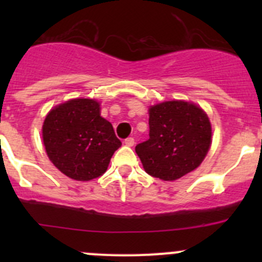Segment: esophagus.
<instances>
[{
    "mask_svg": "<svg viewBox=\"0 0 262 262\" xmlns=\"http://www.w3.org/2000/svg\"><path fill=\"white\" fill-rule=\"evenodd\" d=\"M124 143H125V146H128V147H133L134 146V138L129 137V138H126L125 141H124Z\"/></svg>",
    "mask_w": 262,
    "mask_h": 262,
    "instance_id": "34e87169",
    "label": "esophagus"
}]
</instances>
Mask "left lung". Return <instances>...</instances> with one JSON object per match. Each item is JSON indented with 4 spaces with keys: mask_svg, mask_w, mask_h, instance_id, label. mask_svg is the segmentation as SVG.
Masks as SVG:
<instances>
[{
    "mask_svg": "<svg viewBox=\"0 0 262 262\" xmlns=\"http://www.w3.org/2000/svg\"><path fill=\"white\" fill-rule=\"evenodd\" d=\"M212 143V125L204 110L181 100L149 107V138L136 146L148 175L173 181L194 171Z\"/></svg>",
    "mask_w": 262,
    "mask_h": 262,
    "instance_id": "left-lung-1",
    "label": "left lung"
}]
</instances>
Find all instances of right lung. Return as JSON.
I'll list each match as a JSON object with an SVG mask.
<instances>
[{
	"label": "right lung",
	"mask_w": 262,
	"mask_h": 262,
	"mask_svg": "<svg viewBox=\"0 0 262 262\" xmlns=\"http://www.w3.org/2000/svg\"><path fill=\"white\" fill-rule=\"evenodd\" d=\"M43 142L53 165L78 181L101 176L121 146L94 99H73L50 110L43 124Z\"/></svg>",
	"instance_id": "obj_1"
}]
</instances>
